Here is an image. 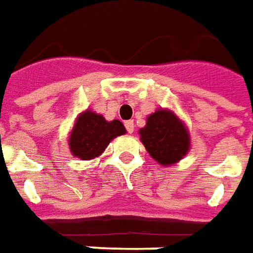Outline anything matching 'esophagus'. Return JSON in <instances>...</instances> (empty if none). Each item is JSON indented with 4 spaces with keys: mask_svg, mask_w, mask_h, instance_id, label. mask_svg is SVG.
Instances as JSON below:
<instances>
[{
    "mask_svg": "<svg viewBox=\"0 0 253 253\" xmlns=\"http://www.w3.org/2000/svg\"><path fill=\"white\" fill-rule=\"evenodd\" d=\"M125 126H126V130L128 134H132V132H134V121L125 122Z\"/></svg>",
    "mask_w": 253,
    "mask_h": 253,
    "instance_id": "obj_1",
    "label": "esophagus"
}]
</instances>
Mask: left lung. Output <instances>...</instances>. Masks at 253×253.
Here are the masks:
<instances>
[{
    "label": "left lung",
    "mask_w": 253,
    "mask_h": 253,
    "mask_svg": "<svg viewBox=\"0 0 253 253\" xmlns=\"http://www.w3.org/2000/svg\"><path fill=\"white\" fill-rule=\"evenodd\" d=\"M138 134L151 158L162 166L178 164L190 150L188 127L169 108L150 114Z\"/></svg>",
    "instance_id": "8db88e82"
}]
</instances>
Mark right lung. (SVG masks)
<instances>
[{
	"label": "right lung",
	"instance_id": "add662e5",
	"mask_svg": "<svg viewBox=\"0 0 253 253\" xmlns=\"http://www.w3.org/2000/svg\"><path fill=\"white\" fill-rule=\"evenodd\" d=\"M126 132L121 121L108 122L100 114L85 110L75 119L74 127L69 132V151L82 161H91L102 155L112 139Z\"/></svg>",
	"mask_w": 253,
	"mask_h": 253
}]
</instances>
